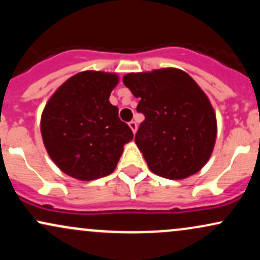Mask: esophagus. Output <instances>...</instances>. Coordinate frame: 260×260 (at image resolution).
Wrapping results in <instances>:
<instances>
[{"mask_svg": "<svg viewBox=\"0 0 260 260\" xmlns=\"http://www.w3.org/2000/svg\"><path fill=\"white\" fill-rule=\"evenodd\" d=\"M128 124H129L131 129L133 131V133H136V132H137V123H136V122H134V121H131L129 123H128Z\"/></svg>", "mask_w": 260, "mask_h": 260, "instance_id": "esophagus-1", "label": "esophagus"}]
</instances>
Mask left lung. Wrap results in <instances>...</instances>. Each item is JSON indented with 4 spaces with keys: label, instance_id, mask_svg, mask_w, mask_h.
Masks as SVG:
<instances>
[{
    "label": "left lung",
    "instance_id": "8db88e82",
    "mask_svg": "<svg viewBox=\"0 0 260 260\" xmlns=\"http://www.w3.org/2000/svg\"><path fill=\"white\" fill-rule=\"evenodd\" d=\"M123 83L145 116L136 144L149 169L169 180H182L207 164L216 139V117L204 91L186 72L164 68L128 73Z\"/></svg>",
    "mask_w": 260,
    "mask_h": 260
}]
</instances>
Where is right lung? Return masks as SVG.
<instances>
[{
    "mask_svg": "<svg viewBox=\"0 0 260 260\" xmlns=\"http://www.w3.org/2000/svg\"><path fill=\"white\" fill-rule=\"evenodd\" d=\"M118 77L85 71L66 80L41 116V136L53 162L64 174L91 181L113 172L133 132L110 104Z\"/></svg>",
    "mask_w": 260,
    "mask_h": 260,
    "instance_id": "right-lung-1",
    "label": "right lung"
}]
</instances>
